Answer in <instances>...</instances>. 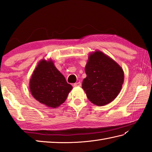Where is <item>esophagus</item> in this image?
I'll return each mask as SVG.
<instances>
[{
    "instance_id": "1",
    "label": "esophagus",
    "mask_w": 152,
    "mask_h": 152,
    "mask_svg": "<svg viewBox=\"0 0 152 152\" xmlns=\"http://www.w3.org/2000/svg\"><path fill=\"white\" fill-rule=\"evenodd\" d=\"M73 86H74V87H80L82 86V84H81V82H76L75 83H74Z\"/></svg>"
}]
</instances>
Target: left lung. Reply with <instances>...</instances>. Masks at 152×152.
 Returning a JSON list of instances; mask_svg holds the SVG:
<instances>
[{
  "mask_svg": "<svg viewBox=\"0 0 152 152\" xmlns=\"http://www.w3.org/2000/svg\"><path fill=\"white\" fill-rule=\"evenodd\" d=\"M87 74L82 88L93 104L104 106L120 92L124 80L123 69L114 60L100 51L89 55L85 68Z\"/></svg>",
  "mask_w": 152,
  "mask_h": 152,
  "instance_id": "1",
  "label": "left lung"
}]
</instances>
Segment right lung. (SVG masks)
<instances>
[{
	"mask_svg": "<svg viewBox=\"0 0 152 152\" xmlns=\"http://www.w3.org/2000/svg\"><path fill=\"white\" fill-rule=\"evenodd\" d=\"M72 86L54 66L44 59L38 63L30 80L33 97L42 104L56 108L65 101Z\"/></svg>",
	"mask_w": 152,
	"mask_h": 152,
	"instance_id": "add662e5",
	"label": "right lung"
}]
</instances>
